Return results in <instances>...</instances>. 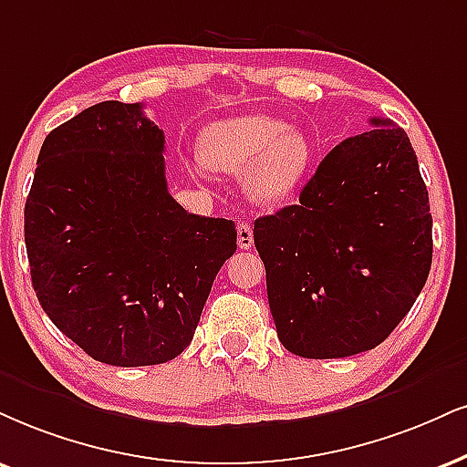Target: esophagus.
<instances>
[{
  "label": "esophagus",
  "instance_id": "obj_1",
  "mask_svg": "<svg viewBox=\"0 0 467 467\" xmlns=\"http://www.w3.org/2000/svg\"><path fill=\"white\" fill-rule=\"evenodd\" d=\"M238 246L240 249H251L253 246V229L249 223L238 224Z\"/></svg>",
  "mask_w": 467,
  "mask_h": 467
}]
</instances>
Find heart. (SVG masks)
Wrapping results in <instances>:
<instances>
[{
    "label": "heart",
    "instance_id": "1",
    "mask_svg": "<svg viewBox=\"0 0 467 467\" xmlns=\"http://www.w3.org/2000/svg\"><path fill=\"white\" fill-rule=\"evenodd\" d=\"M199 160L207 169L244 172L246 194L257 203H279L295 192L312 158L301 131L270 117L216 120L199 138Z\"/></svg>",
    "mask_w": 467,
    "mask_h": 467
}]
</instances>
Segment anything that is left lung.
<instances>
[{
	"label": "left lung",
	"instance_id": "8db88e82",
	"mask_svg": "<svg viewBox=\"0 0 467 467\" xmlns=\"http://www.w3.org/2000/svg\"><path fill=\"white\" fill-rule=\"evenodd\" d=\"M372 130L333 147L296 205L257 218L279 342L307 359H337L383 342L427 284L433 218L405 130Z\"/></svg>",
	"mask_w": 467,
	"mask_h": 467
}]
</instances>
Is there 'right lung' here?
<instances>
[{
	"label": "right lung",
	"instance_id": "add662e5",
	"mask_svg": "<svg viewBox=\"0 0 467 467\" xmlns=\"http://www.w3.org/2000/svg\"><path fill=\"white\" fill-rule=\"evenodd\" d=\"M164 131L142 103L101 101L49 131L26 201V249L45 314L101 364L175 359L192 342L235 223L169 194Z\"/></svg>",
	"mask_w": 467,
	"mask_h": 467
}]
</instances>
